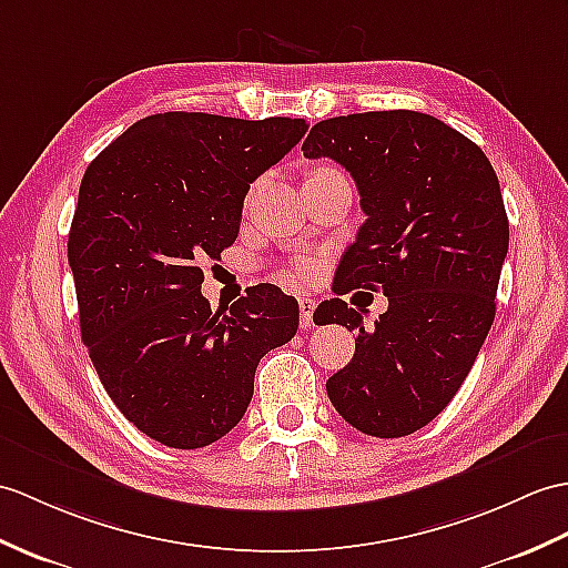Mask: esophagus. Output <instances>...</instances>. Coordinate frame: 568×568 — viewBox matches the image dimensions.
I'll use <instances>...</instances> for the list:
<instances>
[{"label":"esophagus","instance_id":"34e87169","mask_svg":"<svg viewBox=\"0 0 568 568\" xmlns=\"http://www.w3.org/2000/svg\"><path fill=\"white\" fill-rule=\"evenodd\" d=\"M297 305H300V324H302V328H312L314 326V307H316V302L312 300V297H300L297 300Z\"/></svg>","mask_w":568,"mask_h":568}]
</instances>
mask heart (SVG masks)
<instances>
[{
	"mask_svg": "<svg viewBox=\"0 0 568 568\" xmlns=\"http://www.w3.org/2000/svg\"><path fill=\"white\" fill-rule=\"evenodd\" d=\"M295 273L300 275V278H305V281H310V278H312V275L316 273V266H314V263H312V261H297V263H295Z\"/></svg>",
	"mask_w": 568,
	"mask_h": 568,
	"instance_id": "1",
	"label": "heart"
}]
</instances>
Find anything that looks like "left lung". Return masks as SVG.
<instances>
[{"mask_svg":"<svg viewBox=\"0 0 568 568\" xmlns=\"http://www.w3.org/2000/svg\"><path fill=\"white\" fill-rule=\"evenodd\" d=\"M302 152L346 166L367 217L338 263L336 295L382 287L389 300L371 332L341 297L316 307L320 322L358 332L326 394L353 428L402 438L450 404L494 324L508 254L496 171L469 138L418 111L328 118Z\"/></svg>","mask_w":568,"mask_h":568,"instance_id":"1","label":"left lung"}]
</instances>
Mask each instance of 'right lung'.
I'll return each instance as SVG.
<instances>
[{"mask_svg":"<svg viewBox=\"0 0 568 568\" xmlns=\"http://www.w3.org/2000/svg\"><path fill=\"white\" fill-rule=\"evenodd\" d=\"M307 128L156 113L87 169L68 240L82 341L113 404L156 443L195 450L227 435L258 361L297 332V300L281 287L256 285L227 314L201 285L203 263L240 234L248 183Z\"/></svg>","mask_w":568,"mask_h":568,"instance_id":"1","label":"right lung"}]
</instances>
